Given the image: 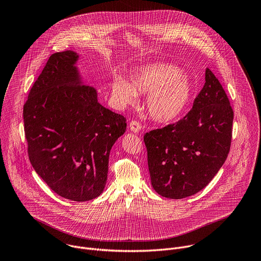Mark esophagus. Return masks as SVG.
Returning a JSON list of instances; mask_svg holds the SVG:
<instances>
[{"label": "esophagus", "mask_w": 261, "mask_h": 261, "mask_svg": "<svg viewBox=\"0 0 261 261\" xmlns=\"http://www.w3.org/2000/svg\"><path fill=\"white\" fill-rule=\"evenodd\" d=\"M129 128L133 133H138L141 130V125L136 121H132L129 125Z\"/></svg>", "instance_id": "1"}]
</instances>
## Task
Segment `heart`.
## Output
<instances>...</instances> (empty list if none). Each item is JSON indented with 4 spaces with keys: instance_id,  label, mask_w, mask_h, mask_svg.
Here are the masks:
<instances>
[{
    "instance_id": "b5f03b06",
    "label": "heart",
    "mask_w": 261,
    "mask_h": 261,
    "mask_svg": "<svg viewBox=\"0 0 261 261\" xmlns=\"http://www.w3.org/2000/svg\"><path fill=\"white\" fill-rule=\"evenodd\" d=\"M147 94L145 106L150 117L167 124L181 117L191 104L193 86L187 73L167 63L147 64L131 74L130 82L115 77L111 99L118 107H126Z\"/></svg>"
}]
</instances>
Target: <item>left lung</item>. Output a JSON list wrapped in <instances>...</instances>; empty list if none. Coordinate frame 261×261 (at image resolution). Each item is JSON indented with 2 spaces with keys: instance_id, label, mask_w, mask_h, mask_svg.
Returning <instances> with one entry per match:
<instances>
[{
  "instance_id": "8db88e82",
  "label": "left lung",
  "mask_w": 261,
  "mask_h": 261,
  "mask_svg": "<svg viewBox=\"0 0 261 261\" xmlns=\"http://www.w3.org/2000/svg\"><path fill=\"white\" fill-rule=\"evenodd\" d=\"M232 122L225 91L206 68L204 86L189 114L143 137L154 190L181 199L206 187L228 156Z\"/></svg>"
}]
</instances>
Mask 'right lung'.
I'll return each mask as SVG.
<instances>
[{
  "mask_svg": "<svg viewBox=\"0 0 261 261\" xmlns=\"http://www.w3.org/2000/svg\"><path fill=\"white\" fill-rule=\"evenodd\" d=\"M80 58L73 50L50 56L30 91L23 123L37 174L58 195L88 201L104 191L110 150L127 124L85 85Z\"/></svg>",
  "mask_w": 261,
  "mask_h": 261,
  "instance_id": "add662e5",
  "label": "right lung"
}]
</instances>
